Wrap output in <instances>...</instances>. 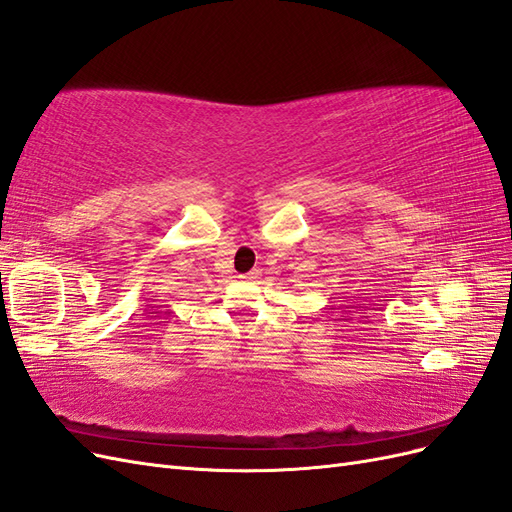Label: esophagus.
<instances>
[{"mask_svg":"<svg viewBox=\"0 0 512 512\" xmlns=\"http://www.w3.org/2000/svg\"><path fill=\"white\" fill-rule=\"evenodd\" d=\"M245 282H254V280H258L260 277V271L258 269H254V271H250V273H245V275H241Z\"/></svg>","mask_w":512,"mask_h":512,"instance_id":"34e87169","label":"esophagus"}]
</instances>
